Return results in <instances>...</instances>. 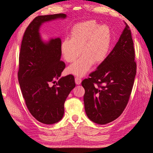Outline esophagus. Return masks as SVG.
Wrapping results in <instances>:
<instances>
[{
  "label": "esophagus",
  "instance_id": "34e87169",
  "mask_svg": "<svg viewBox=\"0 0 153 153\" xmlns=\"http://www.w3.org/2000/svg\"><path fill=\"white\" fill-rule=\"evenodd\" d=\"M82 82V78L80 76H76L75 77V83L77 85H79Z\"/></svg>",
  "mask_w": 153,
  "mask_h": 153
}]
</instances>
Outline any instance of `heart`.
<instances>
[{
	"label": "heart",
	"instance_id": "heart-1",
	"mask_svg": "<svg viewBox=\"0 0 153 153\" xmlns=\"http://www.w3.org/2000/svg\"><path fill=\"white\" fill-rule=\"evenodd\" d=\"M111 44L109 27L98 25L94 20L85 21L74 26L71 32V39H64L61 50L64 59L72 62L80 56L76 62L69 66V73L84 76L90 71L93 64L103 62L107 57Z\"/></svg>",
	"mask_w": 153,
	"mask_h": 153
}]
</instances>
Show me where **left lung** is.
<instances>
[{
  "instance_id": "left-lung-1",
  "label": "left lung",
  "mask_w": 153,
  "mask_h": 153,
  "mask_svg": "<svg viewBox=\"0 0 153 153\" xmlns=\"http://www.w3.org/2000/svg\"><path fill=\"white\" fill-rule=\"evenodd\" d=\"M126 27L114 48L82 82L87 117L98 124L118 118L128 103L137 72L131 30Z\"/></svg>"
}]
</instances>
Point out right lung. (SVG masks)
<instances>
[{
  "label": "right lung",
  "mask_w": 153,
  "mask_h": 153,
  "mask_svg": "<svg viewBox=\"0 0 153 153\" xmlns=\"http://www.w3.org/2000/svg\"><path fill=\"white\" fill-rule=\"evenodd\" d=\"M66 17L63 13L36 17L26 29L21 44L18 79L22 95L32 116L46 124L62 118L64 102L75 83L72 75L59 78L66 67L61 61V39L45 43L39 29L45 22Z\"/></svg>",
  "instance_id": "add662e5"
}]
</instances>
